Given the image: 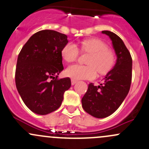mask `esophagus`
Listing matches in <instances>:
<instances>
[{
  "instance_id": "obj_1",
  "label": "esophagus",
  "mask_w": 149,
  "mask_h": 149,
  "mask_svg": "<svg viewBox=\"0 0 149 149\" xmlns=\"http://www.w3.org/2000/svg\"><path fill=\"white\" fill-rule=\"evenodd\" d=\"M77 83V81L74 80V79H71V84L72 85H74V84H76Z\"/></svg>"
}]
</instances>
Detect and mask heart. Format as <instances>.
Instances as JSON below:
<instances>
[{
	"mask_svg": "<svg viewBox=\"0 0 149 149\" xmlns=\"http://www.w3.org/2000/svg\"><path fill=\"white\" fill-rule=\"evenodd\" d=\"M79 49L87 53L85 60L86 65H73L67 68L65 73L68 77L74 80H91L100 75L109 73L115 64V55L108 45L98 38H89L80 43ZM79 49L72 42H68L62 47L61 55L66 63H73L79 56Z\"/></svg>",
	"mask_w": 149,
	"mask_h": 149,
	"instance_id": "1",
	"label": "heart"
}]
</instances>
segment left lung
<instances>
[{
    "mask_svg": "<svg viewBox=\"0 0 149 149\" xmlns=\"http://www.w3.org/2000/svg\"><path fill=\"white\" fill-rule=\"evenodd\" d=\"M102 33L109 36L117 55L116 63L97 86L88 84L81 100L84 110L97 118L109 116L119 108L129 92L132 80V58L120 37L109 31Z\"/></svg>",
    "mask_w": 149,
    "mask_h": 149,
    "instance_id": "left-lung-1",
    "label": "left lung"
}]
</instances>
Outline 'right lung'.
<instances>
[{
    "mask_svg": "<svg viewBox=\"0 0 149 149\" xmlns=\"http://www.w3.org/2000/svg\"><path fill=\"white\" fill-rule=\"evenodd\" d=\"M67 36L54 30L33 34L18 56L15 81L22 100L30 110L44 115L61 107L71 86L70 78L58 79L63 70L61 50Z\"/></svg>",
    "mask_w": 149,
    "mask_h": 149,
    "instance_id": "add662e5",
    "label": "right lung"
}]
</instances>
